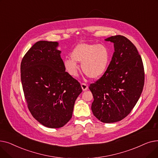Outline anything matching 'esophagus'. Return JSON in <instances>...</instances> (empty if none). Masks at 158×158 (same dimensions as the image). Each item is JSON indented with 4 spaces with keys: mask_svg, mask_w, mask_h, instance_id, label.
Instances as JSON below:
<instances>
[{
    "mask_svg": "<svg viewBox=\"0 0 158 158\" xmlns=\"http://www.w3.org/2000/svg\"><path fill=\"white\" fill-rule=\"evenodd\" d=\"M81 88L83 91H86L88 89V85H86L85 83H82L81 84Z\"/></svg>",
    "mask_w": 158,
    "mask_h": 158,
    "instance_id": "1",
    "label": "esophagus"
}]
</instances>
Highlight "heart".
Returning a JSON list of instances; mask_svg holds the SVG:
<instances>
[{
	"label": "heart",
	"instance_id": "1",
	"mask_svg": "<svg viewBox=\"0 0 158 158\" xmlns=\"http://www.w3.org/2000/svg\"><path fill=\"white\" fill-rule=\"evenodd\" d=\"M111 59L110 49L106 45L80 43L73 48L71 58L64 60L63 65L70 76L76 77L79 70L77 63H80L82 72L88 77L98 79L107 72Z\"/></svg>",
	"mask_w": 158,
	"mask_h": 158
}]
</instances>
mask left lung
Listing matches in <instances>:
<instances>
[{
	"label": "left lung",
	"mask_w": 158,
	"mask_h": 158,
	"mask_svg": "<svg viewBox=\"0 0 158 158\" xmlns=\"http://www.w3.org/2000/svg\"><path fill=\"white\" fill-rule=\"evenodd\" d=\"M114 44L109 68L89 89L94 96L92 111L104 123L120 121L131 113L142 94L144 69L142 57L131 41L117 35L105 40Z\"/></svg>",
	"instance_id": "left-lung-1"
}]
</instances>
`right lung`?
Wrapping results in <instances>:
<instances>
[{
    "instance_id": "obj_1",
    "label": "right lung",
    "mask_w": 158,
    "mask_h": 158,
    "mask_svg": "<svg viewBox=\"0 0 158 158\" xmlns=\"http://www.w3.org/2000/svg\"><path fill=\"white\" fill-rule=\"evenodd\" d=\"M57 41H40L23 57L21 81L28 108L49 128L64 126L82 92L79 82L65 72Z\"/></svg>"
}]
</instances>
